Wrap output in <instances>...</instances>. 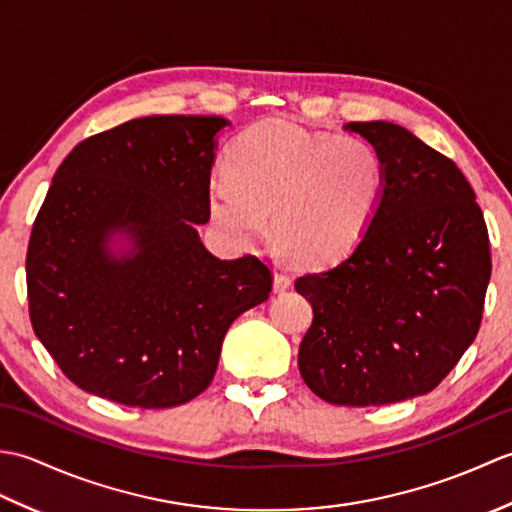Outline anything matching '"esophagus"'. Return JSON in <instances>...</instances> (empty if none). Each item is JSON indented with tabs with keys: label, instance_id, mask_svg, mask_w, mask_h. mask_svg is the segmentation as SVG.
Instances as JSON below:
<instances>
[{
	"label": "esophagus",
	"instance_id": "esophagus-1",
	"mask_svg": "<svg viewBox=\"0 0 512 512\" xmlns=\"http://www.w3.org/2000/svg\"><path fill=\"white\" fill-rule=\"evenodd\" d=\"M290 286H292V279L286 273H275V279H273L275 292H286Z\"/></svg>",
	"mask_w": 512,
	"mask_h": 512
}]
</instances>
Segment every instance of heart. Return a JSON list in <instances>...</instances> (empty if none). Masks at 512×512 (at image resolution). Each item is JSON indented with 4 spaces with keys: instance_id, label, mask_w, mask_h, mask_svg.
<instances>
[{
    "instance_id": "1",
    "label": "heart",
    "mask_w": 512,
    "mask_h": 512,
    "mask_svg": "<svg viewBox=\"0 0 512 512\" xmlns=\"http://www.w3.org/2000/svg\"><path fill=\"white\" fill-rule=\"evenodd\" d=\"M226 177L211 182V222L237 250L277 244L297 262H343L374 226L387 193V162L361 136H334L288 121H262L226 156Z\"/></svg>"
}]
</instances>
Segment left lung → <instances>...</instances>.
<instances>
[{"label": "left lung", "mask_w": 512, "mask_h": 512, "mask_svg": "<svg viewBox=\"0 0 512 512\" xmlns=\"http://www.w3.org/2000/svg\"><path fill=\"white\" fill-rule=\"evenodd\" d=\"M387 162V193L354 253L295 281L314 319L299 345L306 385L332 405L429 394L475 341L491 279L482 209L455 162L409 129L347 123Z\"/></svg>", "instance_id": "left-lung-1"}]
</instances>
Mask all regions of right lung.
<instances>
[{
  "label": "right lung",
  "mask_w": 512,
  "mask_h": 512,
  "mask_svg": "<svg viewBox=\"0 0 512 512\" xmlns=\"http://www.w3.org/2000/svg\"><path fill=\"white\" fill-rule=\"evenodd\" d=\"M226 125L134 118L83 140L54 173L26 255L30 321L88 394L140 409L193 400L211 385L231 323L273 290L266 264L217 259L195 228L211 217Z\"/></svg>",
  "instance_id": "right-lung-1"
}]
</instances>
